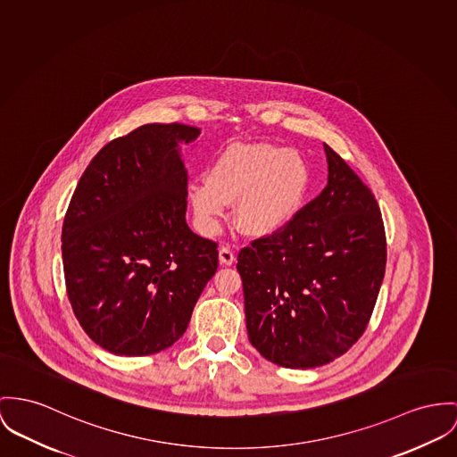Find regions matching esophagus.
<instances>
[{
	"label": "esophagus",
	"instance_id": "esophagus-1",
	"mask_svg": "<svg viewBox=\"0 0 457 457\" xmlns=\"http://www.w3.org/2000/svg\"><path fill=\"white\" fill-rule=\"evenodd\" d=\"M219 261H220V264H224V266H231V264L235 262V253H233V250L228 248V246H220V248H219Z\"/></svg>",
	"mask_w": 457,
	"mask_h": 457
}]
</instances>
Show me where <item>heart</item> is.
Instances as JSON below:
<instances>
[{"mask_svg": "<svg viewBox=\"0 0 457 457\" xmlns=\"http://www.w3.org/2000/svg\"><path fill=\"white\" fill-rule=\"evenodd\" d=\"M205 177L187 186V198L207 235L219 231L233 202L237 224L246 235L278 233L303 209L312 184L301 153L266 142L229 144L212 160Z\"/></svg>", "mask_w": 457, "mask_h": 457, "instance_id": "b5f03b06", "label": "heart"}]
</instances>
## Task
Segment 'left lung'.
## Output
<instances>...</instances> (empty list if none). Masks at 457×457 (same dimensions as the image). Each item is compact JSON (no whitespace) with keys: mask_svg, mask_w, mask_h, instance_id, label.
Segmentation results:
<instances>
[{"mask_svg":"<svg viewBox=\"0 0 457 457\" xmlns=\"http://www.w3.org/2000/svg\"><path fill=\"white\" fill-rule=\"evenodd\" d=\"M325 189L278 233L240 250L248 341L287 369L345 354L365 332L386 268L379 205L350 165L323 144Z\"/></svg>","mask_w":457,"mask_h":457,"instance_id":"1","label":"left lung"}]
</instances>
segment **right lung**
Listing matches in <instances>:
<instances>
[{
    "label": "right lung",
    "mask_w": 457,
    "mask_h": 457,
    "mask_svg": "<svg viewBox=\"0 0 457 457\" xmlns=\"http://www.w3.org/2000/svg\"><path fill=\"white\" fill-rule=\"evenodd\" d=\"M200 129L142 125L105 144L79 179L62 226L72 312L88 337L120 356L170 348L217 271V244L186 222L180 144Z\"/></svg>",
    "instance_id": "obj_1"
}]
</instances>
